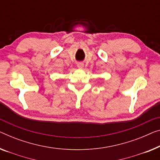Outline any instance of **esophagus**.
<instances>
[{
  "mask_svg": "<svg viewBox=\"0 0 160 160\" xmlns=\"http://www.w3.org/2000/svg\"><path fill=\"white\" fill-rule=\"evenodd\" d=\"M77 66H78V68L82 69V68H83V67H84V64H83L82 62H78V63L77 64Z\"/></svg>",
  "mask_w": 160,
  "mask_h": 160,
  "instance_id": "esophagus-1",
  "label": "esophagus"
}]
</instances>
